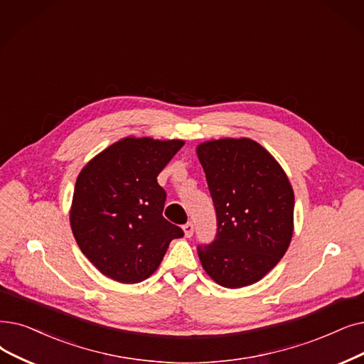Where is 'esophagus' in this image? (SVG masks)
Wrapping results in <instances>:
<instances>
[{"mask_svg": "<svg viewBox=\"0 0 364 364\" xmlns=\"http://www.w3.org/2000/svg\"><path fill=\"white\" fill-rule=\"evenodd\" d=\"M193 223L192 221H188V223H186L184 226H183V230H184V236L186 238H191V236L193 235Z\"/></svg>", "mask_w": 364, "mask_h": 364, "instance_id": "34e87169", "label": "esophagus"}]
</instances>
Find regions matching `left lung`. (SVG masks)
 Here are the masks:
<instances>
[{
  "label": "left lung",
  "mask_w": 364,
  "mask_h": 364,
  "mask_svg": "<svg viewBox=\"0 0 364 364\" xmlns=\"http://www.w3.org/2000/svg\"><path fill=\"white\" fill-rule=\"evenodd\" d=\"M196 154L217 214L215 240L198 247L202 267L221 287L251 286L274 269L290 245L293 187L255 139L205 141Z\"/></svg>",
  "instance_id": "obj_1"
}]
</instances>
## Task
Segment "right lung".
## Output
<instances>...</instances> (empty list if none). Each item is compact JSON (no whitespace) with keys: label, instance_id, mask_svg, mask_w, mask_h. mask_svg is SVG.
Listing matches in <instances>:
<instances>
[{"label":"right lung","instance_id":"right-lung-1","mask_svg":"<svg viewBox=\"0 0 364 364\" xmlns=\"http://www.w3.org/2000/svg\"><path fill=\"white\" fill-rule=\"evenodd\" d=\"M181 139L126 136L89 161L75 181L70 223L83 255L114 281L135 284L159 267L183 230L164 218L159 172Z\"/></svg>","mask_w":364,"mask_h":364}]
</instances>
